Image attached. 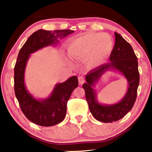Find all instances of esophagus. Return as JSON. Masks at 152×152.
<instances>
[{
  "instance_id": "34e87169",
  "label": "esophagus",
  "mask_w": 152,
  "mask_h": 152,
  "mask_svg": "<svg viewBox=\"0 0 152 152\" xmlns=\"http://www.w3.org/2000/svg\"><path fill=\"white\" fill-rule=\"evenodd\" d=\"M78 80H79V84H82L84 82V79L82 77H79Z\"/></svg>"
}]
</instances>
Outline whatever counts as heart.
Segmentation results:
<instances>
[{
	"mask_svg": "<svg viewBox=\"0 0 152 152\" xmlns=\"http://www.w3.org/2000/svg\"><path fill=\"white\" fill-rule=\"evenodd\" d=\"M114 41L107 33L90 32L70 40L68 53L75 59L86 58L89 66H95L102 62L113 49Z\"/></svg>",
	"mask_w": 152,
	"mask_h": 152,
	"instance_id": "b5f03b06",
	"label": "heart"
}]
</instances>
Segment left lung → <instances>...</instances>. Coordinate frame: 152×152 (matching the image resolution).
<instances>
[{
	"label": "left lung",
	"instance_id": "1",
	"mask_svg": "<svg viewBox=\"0 0 152 152\" xmlns=\"http://www.w3.org/2000/svg\"><path fill=\"white\" fill-rule=\"evenodd\" d=\"M114 34L115 42L110 55V61L90 70L86 75V82L82 86L91 114L98 121L106 123L118 121L131 111L136 99L140 80L138 58L132 45L118 32ZM107 71L119 73L128 81V89L124 97L110 105L99 103L96 98V85Z\"/></svg>",
	"mask_w": 152,
	"mask_h": 152
}]
</instances>
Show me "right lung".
Returning a JSON list of instances; mask_svg holds the SVG:
<instances>
[{"mask_svg":"<svg viewBox=\"0 0 152 152\" xmlns=\"http://www.w3.org/2000/svg\"><path fill=\"white\" fill-rule=\"evenodd\" d=\"M73 30H59L54 32L39 30L30 35L20 48L14 67V91L23 113L33 123L50 126L63 121L66 114L68 100L78 86L77 76L55 84L53 91L45 98H37L27 89L25 73L31 54L48 46H55L60 40Z\"/></svg>","mask_w":152,"mask_h":152,"instance_id":"obj_1","label":"right lung"}]
</instances>
